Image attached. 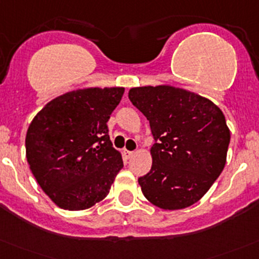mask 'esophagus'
<instances>
[{"instance_id": "1", "label": "esophagus", "mask_w": 259, "mask_h": 259, "mask_svg": "<svg viewBox=\"0 0 259 259\" xmlns=\"http://www.w3.org/2000/svg\"><path fill=\"white\" fill-rule=\"evenodd\" d=\"M132 155H134V151H128V150H123V156H124V159H131Z\"/></svg>"}]
</instances>
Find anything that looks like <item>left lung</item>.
I'll use <instances>...</instances> for the list:
<instances>
[{
	"instance_id": "1",
	"label": "left lung",
	"mask_w": 259,
	"mask_h": 259,
	"mask_svg": "<svg viewBox=\"0 0 259 259\" xmlns=\"http://www.w3.org/2000/svg\"><path fill=\"white\" fill-rule=\"evenodd\" d=\"M128 98L147 118L155 140L151 170L139 178L144 196L162 210L196 203L225 166V115L211 100L168 85L134 88Z\"/></svg>"
}]
</instances>
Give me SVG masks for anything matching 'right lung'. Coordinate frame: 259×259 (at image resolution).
<instances>
[{"label": "right lung", "instance_id": "1", "mask_svg": "<svg viewBox=\"0 0 259 259\" xmlns=\"http://www.w3.org/2000/svg\"><path fill=\"white\" fill-rule=\"evenodd\" d=\"M123 93V88L70 91L31 120L25 139L30 170L63 210H86L104 199L123 168L107 125Z\"/></svg>", "mask_w": 259, "mask_h": 259}]
</instances>
